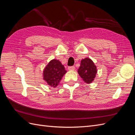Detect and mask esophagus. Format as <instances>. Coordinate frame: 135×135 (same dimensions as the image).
<instances>
[{
  "label": "esophagus",
  "instance_id": "1",
  "mask_svg": "<svg viewBox=\"0 0 135 135\" xmlns=\"http://www.w3.org/2000/svg\"><path fill=\"white\" fill-rule=\"evenodd\" d=\"M68 70L70 71H73L75 70V67L74 66H69L68 67Z\"/></svg>",
  "mask_w": 135,
  "mask_h": 135
}]
</instances>
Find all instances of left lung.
Instances as JSON below:
<instances>
[{
    "label": "left lung",
    "instance_id": "obj_1",
    "mask_svg": "<svg viewBox=\"0 0 135 135\" xmlns=\"http://www.w3.org/2000/svg\"><path fill=\"white\" fill-rule=\"evenodd\" d=\"M97 71L96 65L91 59L85 58L81 60L78 73L84 82L91 83L96 77Z\"/></svg>",
    "mask_w": 135,
    "mask_h": 135
}]
</instances>
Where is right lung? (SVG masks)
Wrapping results in <instances>:
<instances>
[{"label": "right lung", "mask_w": 135, "mask_h": 135, "mask_svg": "<svg viewBox=\"0 0 135 135\" xmlns=\"http://www.w3.org/2000/svg\"><path fill=\"white\" fill-rule=\"evenodd\" d=\"M64 65L59 60H51L43 70V79L48 85L55 88L59 85L64 75L66 74Z\"/></svg>", "instance_id": "obj_1"}]
</instances>
